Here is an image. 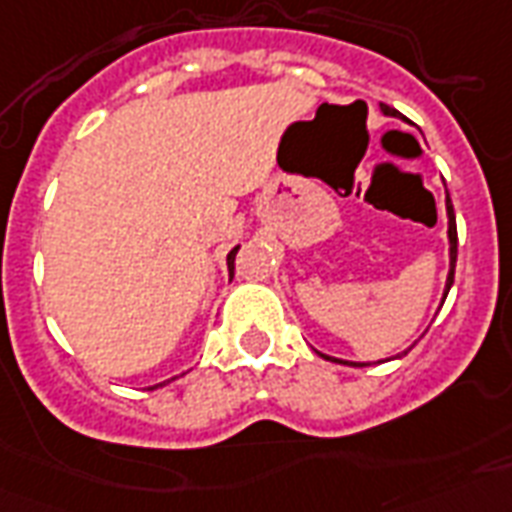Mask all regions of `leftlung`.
I'll list each match as a JSON object with an SVG mask.
<instances>
[{"label":"left lung","mask_w":512,"mask_h":512,"mask_svg":"<svg viewBox=\"0 0 512 512\" xmlns=\"http://www.w3.org/2000/svg\"><path fill=\"white\" fill-rule=\"evenodd\" d=\"M382 112L387 114V117H400V112H395L392 106L382 104ZM403 120V117H400ZM446 216H449V277H446V288H443V301H446V296H449V288L451 283H454V269H457V216H454V205H451V197L449 192H446ZM414 347V344H411ZM408 347V350H411ZM408 350H403L400 355H406ZM326 360H339V358H328V355H323ZM339 363H344V366H366V363H347V360H339Z\"/></svg>","instance_id":"left-lung-1"}]
</instances>
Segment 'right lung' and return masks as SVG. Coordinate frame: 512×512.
Returning <instances> with one entry per match:
<instances>
[{
    "instance_id": "add662e5",
    "label": "right lung",
    "mask_w": 512,
    "mask_h": 512,
    "mask_svg": "<svg viewBox=\"0 0 512 512\" xmlns=\"http://www.w3.org/2000/svg\"><path fill=\"white\" fill-rule=\"evenodd\" d=\"M237 251H240V245H235V248H232V251H229V256H227L229 277H232V269H235V256H237ZM173 379H176V376H173ZM173 379H168V382H173ZM168 382H160V384H154V387H149V390H157V387H165V384H168Z\"/></svg>"
}]
</instances>
